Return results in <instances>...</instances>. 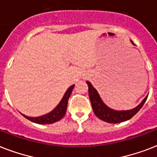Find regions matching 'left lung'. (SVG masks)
I'll list each match as a JSON object with an SVG mask.
<instances>
[{"instance_id":"obj_1","label":"left lung","mask_w":157,"mask_h":157,"mask_svg":"<svg viewBox=\"0 0 157 157\" xmlns=\"http://www.w3.org/2000/svg\"><path fill=\"white\" fill-rule=\"evenodd\" d=\"M131 43L134 44L132 40ZM86 83L88 85L89 96H90V99L91 105H92V108H93L94 114L99 119L105 122H107V123L117 124V123L124 122L132 118L139 110L141 109L148 96L147 95L144 98V100L133 109L125 110V111H117V110L112 109L103 103L98 91L96 90V89L92 86V84L90 81H86Z\"/></svg>"}]
</instances>
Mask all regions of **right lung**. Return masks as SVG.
Segmentation results:
<instances>
[{"mask_svg":"<svg viewBox=\"0 0 157 157\" xmlns=\"http://www.w3.org/2000/svg\"><path fill=\"white\" fill-rule=\"evenodd\" d=\"M75 85H72L70 86L67 91L64 94L63 97L60 101V103L57 105L56 107L54 110H52L51 112L47 113V114L43 115L40 117H28L25 115L22 114L23 117L27 118L28 120L31 121L36 123V124H53L54 122L59 121L64 117V115L66 113L67 107V102H68V98L71 95L72 90H73Z\"/></svg>","mask_w":157,"mask_h":157,"instance_id":"right-lung-1","label":"right lung"}]
</instances>
